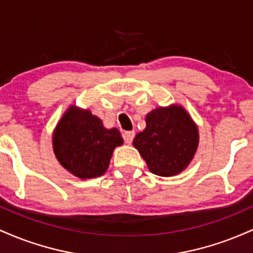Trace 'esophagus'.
I'll list each match as a JSON object with an SVG mask.
<instances>
[{"label": "esophagus", "mask_w": 253, "mask_h": 253, "mask_svg": "<svg viewBox=\"0 0 253 253\" xmlns=\"http://www.w3.org/2000/svg\"><path fill=\"white\" fill-rule=\"evenodd\" d=\"M134 135H135V133L133 132V130H130V132H125L123 134L125 143H126V144L132 143L133 139H134Z\"/></svg>", "instance_id": "1"}]
</instances>
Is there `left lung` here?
<instances>
[{
  "mask_svg": "<svg viewBox=\"0 0 253 253\" xmlns=\"http://www.w3.org/2000/svg\"><path fill=\"white\" fill-rule=\"evenodd\" d=\"M146 128L138 133L133 146L152 173L175 176L189 165L199 145V130L183 107H159L146 115Z\"/></svg>",
  "mask_w": 253,
  "mask_h": 253,
  "instance_id": "obj_1",
  "label": "left lung"
}]
</instances>
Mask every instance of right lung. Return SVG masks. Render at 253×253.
I'll use <instances>...</instances> for the list:
<instances>
[{
    "mask_svg": "<svg viewBox=\"0 0 253 253\" xmlns=\"http://www.w3.org/2000/svg\"><path fill=\"white\" fill-rule=\"evenodd\" d=\"M53 151L58 162L80 178L102 176L113 151L124 144L118 128L107 129L90 110L71 106L53 132Z\"/></svg>",
    "mask_w": 253,
    "mask_h": 253,
    "instance_id": "right-lung-1",
    "label": "right lung"
}]
</instances>
